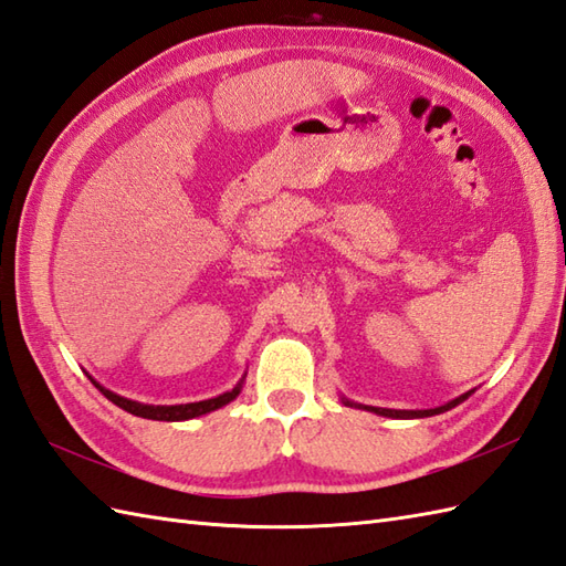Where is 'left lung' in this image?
<instances>
[{
  "label": "left lung",
  "mask_w": 566,
  "mask_h": 566,
  "mask_svg": "<svg viewBox=\"0 0 566 566\" xmlns=\"http://www.w3.org/2000/svg\"><path fill=\"white\" fill-rule=\"evenodd\" d=\"M468 396H470V392H465V396L455 398V400H451V402H446V405H441V407H433V410H384V407H366V410H371V412H376V415H384V417H400V419L431 417V415H439V412L451 410V407H455L458 402H463Z\"/></svg>",
  "instance_id": "obj_1"
}]
</instances>
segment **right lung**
<instances>
[{
  "instance_id": "1",
  "label": "right lung",
  "mask_w": 566,
  "mask_h": 566,
  "mask_svg": "<svg viewBox=\"0 0 566 566\" xmlns=\"http://www.w3.org/2000/svg\"><path fill=\"white\" fill-rule=\"evenodd\" d=\"M91 380H94V378H91ZM94 386L103 392L105 398H108L111 402H115L117 407H123V410H127L129 415H137V417H144V419H159V422H180V419H192V417H200V415H207V412H212V410H219V407L231 402L241 392V384H239L233 390L223 392V396L212 398V400H202V402H188V405H142V402L115 396V392H111L108 388L98 386L96 380H94Z\"/></svg>"
}]
</instances>
